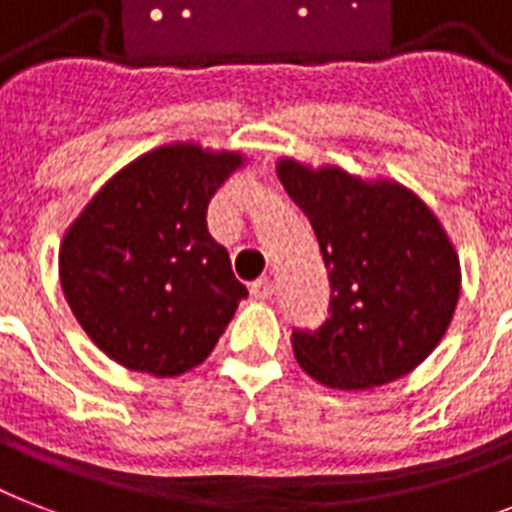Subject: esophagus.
I'll use <instances>...</instances> for the list:
<instances>
[{"label":"esophagus","mask_w":512,"mask_h":512,"mask_svg":"<svg viewBox=\"0 0 512 512\" xmlns=\"http://www.w3.org/2000/svg\"><path fill=\"white\" fill-rule=\"evenodd\" d=\"M249 292H252V297H257V300H268V297L273 295V281L268 279V276L252 281V287H249Z\"/></svg>","instance_id":"34e87169"}]
</instances>
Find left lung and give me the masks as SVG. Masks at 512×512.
Returning <instances> with one entry per match:
<instances>
[{"instance_id": "1", "label": "left lung", "mask_w": 512, "mask_h": 512, "mask_svg": "<svg viewBox=\"0 0 512 512\" xmlns=\"http://www.w3.org/2000/svg\"><path fill=\"white\" fill-rule=\"evenodd\" d=\"M279 180L311 220L332 284L329 319L292 332L297 364L340 390L412 372L460 297V263L436 215L404 185L364 183L337 167L284 159Z\"/></svg>"}]
</instances>
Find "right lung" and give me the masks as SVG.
I'll list each match as a JSON object with an SVG mask.
<instances>
[{"label": "right lung", "mask_w": 512, "mask_h": 512, "mask_svg": "<svg viewBox=\"0 0 512 512\" xmlns=\"http://www.w3.org/2000/svg\"><path fill=\"white\" fill-rule=\"evenodd\" d=\"M239 154L164 146L108 180L60 247L76 321L132 372L175 377L212 353L247 287L207 231Z\"/></svg>", "instance_id": "1"}]
</instances>
